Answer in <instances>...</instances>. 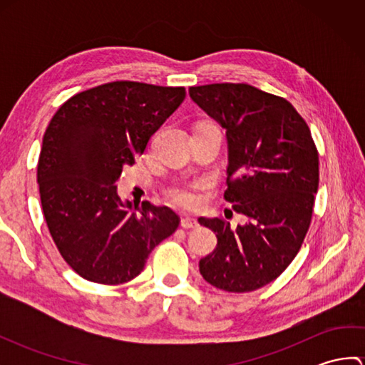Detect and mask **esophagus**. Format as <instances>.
<instances>
[{
    "label": "esophagus",
    "mask_w": 365,
    "mask_h": 365,
    "mask_svg": "<svg viewBox=\"0 0 365 365\" xmlns=\"http://www.w3.org/2000/svg\"><path fill=\"white\" fill-rule=\"evenodd\" d=\"M197 220L196 218H191V216H183L180 220V226L183 229H192V227H197Z\"/></svg>",
    "instance_id": "1"
}]
</instances>
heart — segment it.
Segmentation results:
<instances>
[{
    "mask_svg": "<svg viewBox=\"0 0 365 365\" xmlns=\"http://www.w3.org/2000/svg\"><path fill=\"white\" fill-rule=\"evenodd\" d=\"M197 183H175L165 190V197L169 204H173L183 210H192L199 202Z\"/></svg>",
    "mask_w": 365,
    "mask_h": 365,
    "instance_id": "heart-1",
    "label": "heart"
}]
</instances>
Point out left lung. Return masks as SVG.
I'll use <instances>...</instances> for the list:
<instances>
[{"label": "left lung", "mask_w": 365, "mask_h": 365, "mask_svg": "<svg viewBox=\"0 0 365 365\" xmlns=\"http://www.w3.org/2000/svg\"><path fill=\"white\" fill-rule=\"evenodd\" d=\"M190 96L226 128L227 190L224 199L247 222L199 218L218 245L199 271L216 289L246 293L281 276L311 226L319 190V150L306 120L290 102L245 83L190 88Z\"/></svg>", "instance_id": "left-lung-1"}]
</instances>
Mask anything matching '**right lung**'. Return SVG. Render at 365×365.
<instances>
[{
	"label": "right lung",
	"mask_w": 365,
	"mask_h": 365,
	"mask_svg": "<svg viewBox=\"0 0 365 365\" xmlns=\"http://www.w3.org/2000/svg\"><path fill=\"white\" fill-rule=\"evenodd\" d=\"M185 96L138 81L100 84L68 98L46 127L37 163L43 216L59 254L86 281H131L178 227L168 207L145 200L131 212L114 183Z\"/></svg>",
	"instance_id": "add662e5"
}]
</instances>
